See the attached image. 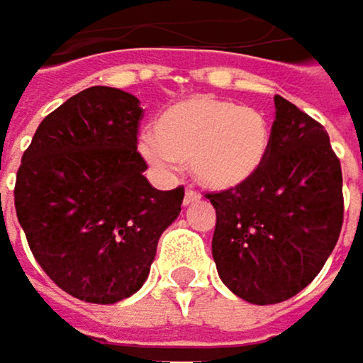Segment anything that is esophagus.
<instances>
[{
    "mask_svg": "<svg viewBox=\"0 0 363 363\" xmlns=\"http://www.w3.org/2000/svg\"><path fill=\"white\" fill-rule=\"evenodd\" d=\"M197 199H199V197H197V193H195V191H191V189H186V191H184V199H182V201H184V206H191V203H195Z\"/></svg>",
    "mask_w": 363,
    "mask_h": 363,
    "instance_id": "34e87169",
    "label": "esophagus"
}]
</instances>
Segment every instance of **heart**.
I'll return each mask as SVG.
<instances>
[{
  "instance_id": "b5f03b06",
  "label": "heart",
  "mask_w": 363,
  "mask_h": 363,
  "mask_svg": "<svg viewBox=\"0 0 363 363\" xmlns=\"http://www.w3.org/2000/svg\"><path fill=\"white\" fill-rule=\"evenodd\" d=\"M153 130L138 140L143 157L160 170L189 162L193 179L210 191H231L252 181L271 149V128L260 111L214 96L168 107Z\"/></svg>"
}]
</instances>
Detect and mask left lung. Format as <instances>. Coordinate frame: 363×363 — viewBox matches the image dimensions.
<instances>
[{
  "instance_id": "8db88e82",
  "label": "left lung",
  "mask_w": 363,
  "mask_h": 363,
  "mask_svg": "<svg viewBox=\"0 0 363 363\" xmlns=\"http://www.w3.org/2000/svg\"><path fill=\"white\" fill-rule=\"evenodd\" d=\"M218 277L252 305H275L307 288L342 227V174L324 125L275 96L264 166L246 184L210 193Z\"/></svg>"
}]
</instances>
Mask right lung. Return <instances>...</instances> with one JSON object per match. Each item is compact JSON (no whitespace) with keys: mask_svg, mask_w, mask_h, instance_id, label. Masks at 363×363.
<instances>
[{"mask_svg":"<svg viewBox=\"0 0 363 363\" xmlns=\"http://www.w3.org/2000/svg\"><path fill=\"white\" fill-rule=\"evenodd\" d=\"M140 101L92 86L37 128L16 174L14 206L31 252L67 294L96 305L143 288L184 189L160 191L136 151Z\"/></svg>","mask_w":363,"mask_h":363,"instance_id":"right-lung-1","label":"right lung"}]
</instances>
